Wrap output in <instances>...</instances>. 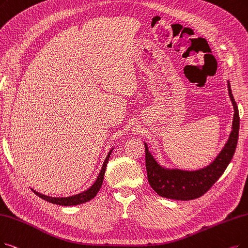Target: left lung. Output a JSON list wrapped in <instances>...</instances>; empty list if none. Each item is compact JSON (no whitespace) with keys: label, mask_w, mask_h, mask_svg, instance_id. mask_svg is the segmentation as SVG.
<instances>
[{"label":"left lung","mask_w":248,"mask_h":248,"mask_svg":"<svg viewBox=\"0 0 248 248\" xmlns=\"http://www.w3.org/2000/svg\"><path fill=\"white\" fill-rule=\"evenodd\" d=\"M227 86L234 108L231 132L222 151L211 164L197 170H182L162 166L152 155L144 141L147 179L153 189L160 196L177 201L199 199L217 181L230 164L238 141L239 113L229 80L227 81Z\"/></svg>","instance_id":"left-lung-1"}]
</instances>
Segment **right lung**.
<instances>
[{
	"label": "right lung",
	"mask_w": 248,
	"mask_h": 248,
	"mask_svg": "<svg viewBox=\"0 0 248 248\" xmlns=\"http://www.w3.org/2000/svg\"><path fill=\"white\" fill-rule=\"evenodd\" d=\"M114 150V147L112 148V150L108 153L105 161L103 163V166H102V169L100 171V173H98V176L96 177L95 181L93 182V184L90 187L87 188L86 190L80 192V193H77V194H74V195H71V196H67V197H54V196H48V195H45V194H42L41 192H37L36 190L34 189H31L37 196L41 197V199L51 202V203H54V204H59V205H64V206H70V205H78V204H82L84 202H87L92 201L93 199H94V196L97 194L98 190L101 189V187L103 185V181H104V176H105V172H106V169H107V165H108V160H110V155L112 154Z\"/></svg>",
	"instance_id": "obj_1"
}]
</instances>
